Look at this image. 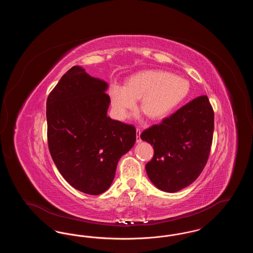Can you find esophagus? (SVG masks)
<instances>
[{
  "label": "esophagus",
  "mask_w": 253,
  "mask_h": 253,
  "mask_svg": "<svg viewBox=\"0 0 253 253\" xmlns=\"http://www.w3.org/2000/svg\"><path fill=\"white\" fill-rule=\"evenodd\" d=\"M140 133H141V130L139 128H136V143H140L142 141L140 138Z\"/></svg>",
  "instance_id": "1"
}]
</instances>
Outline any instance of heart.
<instances>
[{
	"label": "heart",
	"mask_w": 253,
	"mask_h": 253,
	"mask_svg": "<svg viewBox=\"0 0 253 253\" xmlns=\"http://www.w3.org/2000/svg\"><path fill=\"white\" fill-rule=\"evenodd\" d=\"M189 83L179 76L162 70H148L132 76L127 84L111 85L109 95L115 113L125 119L135 106H139L147 116L157 121L165 118L187 96Z\"/></svg>",
	"instance_id": "obj_1"
}]
</instances>
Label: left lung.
<instances>
[{
	"instance_id": "1",
	"label": "left lung",
	"mask_w": 253,
	"mask_h": 253,
	"mask_svg": "<svg viewBox=\"0 0 253 253\" xmlns=\"http://www.w3.org/2000/svg\"><path fill=\"white\" fill-rule=\"evenodd\" d=\"M214 113L207 96H200L141 132L155 154L145 166L159 190L175 193L199 176L210 156Z\"/></svg>"
}]
</instances>
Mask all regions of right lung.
<instances>
[{"label":"right lung","mask_w":253,"mask_h":253,"mask_svg":"<svg viewBox=\"0 0 253 253\" xmlns=\"http://www.w3.org/2000/svg\"><path fill=\"white\" fill-rule=\"evenodd\" d=\"M108 84L79 65L65 73L46 101L50 155L60 174L80 192L108 190L117 165L132 149L135 127L107 116Z\"/></svg>","instance_id":"right-lung-1"}]
</instances>
